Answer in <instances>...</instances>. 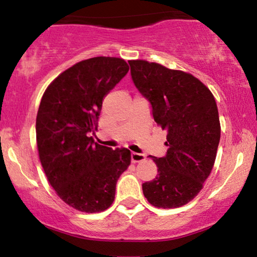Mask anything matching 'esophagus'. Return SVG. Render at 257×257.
Listing matches in <instances>:
<instances>
[{
  "label": "esophagus",
  "mask_w": 257,
  "mask_h": 257,
  "mask_svg": "<svg viewBox=\"0 0 257 257\" xmlns=\"http://www.w3.org/2000/svg\"><path fill=\"white\" fill-rule=\"evenodd\" d=\"M132 161L133 162H142L146 160L145 154H139V153H132Z\"/></svg>",
  "instance_id": "obj_1"
}]
</instances>
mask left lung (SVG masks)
<instances>
[{
	"label": "left lung",
	"mask_w": 257,
	"mask_h": 257,
	"mask_svg": "<svg viewBox=\"0 0 257 257\" xmlns=\"http://www.w3.org/2000/svg\"><path fill=\"white\" fill-rule=\"evenodd\" d=\"M132 80L150 103L155 122L167 132L163 157H152L156 179L142 184L157 208H177L193 200L214 167L221 126L210 90L193 75L159 63L129 61Z\"/></svg>",
	"instance_id": "left-lung-1"
}]
</instances>
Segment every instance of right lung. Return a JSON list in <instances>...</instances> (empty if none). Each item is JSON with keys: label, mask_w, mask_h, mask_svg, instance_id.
<instances>
[{"label": "right lung", "mask_w": 257, "mask_h": 257, "mask_svg": "<svg viewBox=\"0 0 257 257\" xmlns=\"http://www.w3.org/2000/svg\"><path fill=\"white\" fill-rule=\"evenodd\" d=\"M129 67L117 57H93L63 71L44 91L36 117L40 161L47 179L68 206L84 213L108 209L116 183L131 164L128 149L97 145L103 98Z\"/></svg>", "instance_id": "right-lung-1"}]
</instances>
